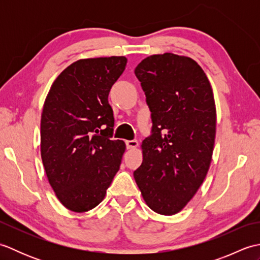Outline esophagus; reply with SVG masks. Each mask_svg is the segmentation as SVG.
I'll use <instances>...</instances> for the list:
<instances>
[{
	"instance_id": "34e87169",
	"label": "esophagus",
	"mask_w": 260,
	"mask_h": 260,
	"mask_svg": "<svg viewBox=\"0 0 260 260\" xmlns=\"http://www.w3.org/2000/svg\"><path fill=\"white\" fill-rule=\"evenodd\" d=\"M137 146H139V142H137L136 140H133V141H126V147H127V150H133V148H136Z\"/></svg>"
}]
</instances>
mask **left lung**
<instances>
[{
  "instance_id": "left-lung-1",
  "label": "left lung",
  "mask_w": 260,
  "mask_h": 260,
  "mask_svg": "<svg viewBox=\"0 0 260 260\" xmlns=\"http://www.w3.org/2000/svg\"><path fill=\"white\" fill-rule=\"evenodd\" d=\"M135 75L152 113L134 179L145 203L163 215L180 212L203 183L215 139L213 91L194 60L178 54L143 59Z\"/></svg>"
}]
</instances>
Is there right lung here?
<instances>
[{
  "mask_svg": "<svg viewBox=\"0 0 260 260\" xmlns=\"http://www.w3.org/2000/svg\"><path fill=\"white\" fill-rule=\"evenodd\" d=\"M127 59H80L51 85L41 115V158L63 207L86 212L101 203L126 150L110 140L114 116L108 95Z\"/></svg>",
  "mask_w": 260,
  "mask_h": 260,
  "instance_id": "add662e5",
  "label": "right lung"
}]
</instances>
